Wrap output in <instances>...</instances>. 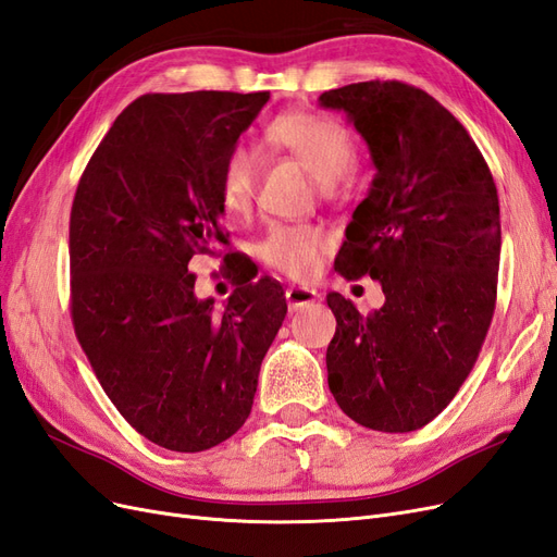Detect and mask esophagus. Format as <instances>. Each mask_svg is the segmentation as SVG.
Instances as JSON below:
<instances>
[{
  "mask_svg": "<svg viewBox=\"0 0 557 557\" xmlns=\"http://www.w3.org/2000/svg\"><path fill=\"white\" fill-rule=\"evenodd\" d=\"M285 299H288V309L299 311L318 299V293L311 288H299V285H293V288L285 290Z\"/></svg>",
  "mask_w": 557,
  "mask_h": 557,
  "instance_id": "esophagus-1",
  "label": "esophagus"
}]
</instances>
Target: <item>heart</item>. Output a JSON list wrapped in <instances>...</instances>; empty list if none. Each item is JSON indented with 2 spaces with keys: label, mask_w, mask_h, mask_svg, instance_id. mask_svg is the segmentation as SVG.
<instances>
[{
  "label": "heart",
  "mask_w": 557,
  "mask_h": 557,
  "mask_svg": "<svg viewBox=\"0 0 557 557\" xmlns=\"http://www.w3.org/2000/svg\"><path fill=\"white\" fill-rule=\"evenodd\" d=\"M264 141L281 153L299 160L320 190L334 193L356 166L358 146L346 125L330 115L313 111H288L276 115L264 127ZM258 158L252 150L237 146L227 156L221 174V205L227 215L242 218L250 211L256 197ZM330 234L313 225H276L264 234L258 252L267 267L290 278H311L325 252L330 250Z\"/></svg>",
  "instance_id": "obj_1"
}]
</instances>
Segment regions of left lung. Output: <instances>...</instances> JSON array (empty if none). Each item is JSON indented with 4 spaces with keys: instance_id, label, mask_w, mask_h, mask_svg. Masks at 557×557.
<instances>
[{
    "instance_id": "obj_1",
    "label": "left lung",
    "mask_w": 557,
    "mask_h": 557,
    "mask_svg": "<svg viewBox=\"0 0 557 557\" xmlns=\"http://www.w3.org/2000/svg\"><path fill=\"white\" fill-rule=\"evenodd\" d=\"M348 113L376 176L334 260L372 276L385 305L362 315L339 293L327 383L342 411L379 432H413L440 416L474 367L495 313L499 199L469 132L425 90L364 81L320 95Z\"/></svg>"
}]
</instances>
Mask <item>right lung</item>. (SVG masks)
<instances>
[{
  "label": "right lung",
  "mask_w": 557,
  "mask_h": 557,
  "mask_svg": "<svg viewBox=\"0 0 557 557\" xmlns=\"http://www.w3.org/2000/svg\"><path fill=\"white\" fill-rule=\"evenodd\" d=\"M269 92L141 95L83 172L70 218L72 320L127 423L166 450L230 440L250 413L285 297L269 276L227 307L197 299L190 260L227 244L221 174Z\"/></svg>",
  "instance_id": "1"
}]
</instances>
